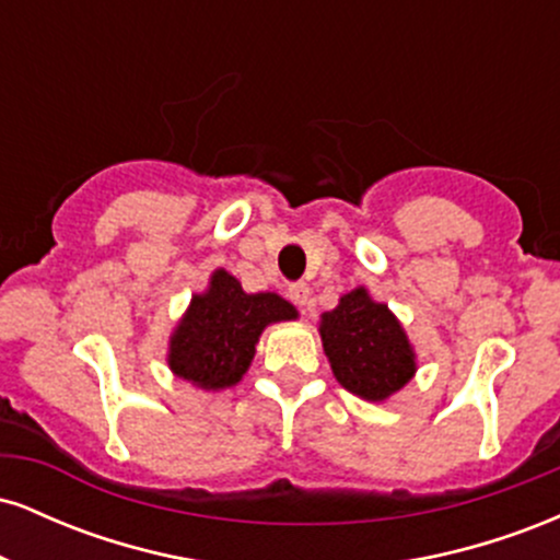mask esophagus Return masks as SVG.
Masks as SVG:
<instances>
[{"instance_id":"obj_1","label":"esophagus","mask_w":560,"mask_h":560,"mask_svg":"<svg viewBox=\"0 0 560 560\" xmlns=\"http://www.w3.org/2000/svg\"><path fill=\"white\" fill-rule=\"evenodd\" d=\"M289 300L298 307L311 305V287H307L305 281H294V284H289Z\"/></svg>"}]
</instances>
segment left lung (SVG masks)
<instances>
[{
  "label": "left lung",
  "mask_w": 560,
  "mask_h": 560,
  "mask_svg": "<svg viewBox=\"0 0 560 560\" xmlns=\"http://www.w3.org/2000/svg\"><path fill=\"white\" fill-rule=\"evenodd\" d=\"M318 331L337 382L363 400H387L416 374L408 334L365 287L342 294L339 305L320 316Z\"/></svg>",
  "instance_id": "1"
}]
</instances>
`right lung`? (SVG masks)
<instances>
[{"instance_id": "obj_1", "label": "right lung", "mask_w": 560, "mask_h": 560, "mask_svg": "<svg viewBox=\"0 0 560 560\" xmlns=\"http://www.w3.org/2000/svg\"><path fill=\"white\" fill-rule=\"evenodd\" d=\"M298 318V307L276 292L247 294L218 268L202 294H195L171 334L168 365L199 389H226L242 382L268 324Z\"/></svg>"}]
</instances>
